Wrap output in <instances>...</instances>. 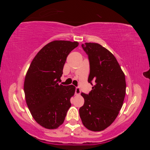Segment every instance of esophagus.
Instances as JSON below:
<instances>
[{"label":"esophagus","mask_w":150,"mask_h":150,"mask_svg":"<svg viewBox=\"0 0 150 150\" xmlns=\"http://www.w3.org/2000/svg\"><path fill=\"white\" fill-rule=\"evenodd\" d=\"M81 90L79 87H76L75 88V95H80Z\"/></svg>","instance_id":"34e87169"}]
</instances>
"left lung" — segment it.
Segmentation results:
<instances>
[{
    "label": "left lung",
    "mask_w": 150,
    "mask_h": 150,
    "mask_svg": "<svg viewBox=\"0 0 150 150\" xmlns=\"http://www.w3.org/2000/svg\"><path fill=\"white\" fill-rule=\"evenodd\" d=\"M90 65L88 82L94 85L79 108L82 122L88 130L102 131L113 122L122 106L126 95L125 75L116 57L96 43L81 45Z\"/></svg>",
    "instance_id": "8db88e82"
}]
</instances>
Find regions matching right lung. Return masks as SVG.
Masks as SVG:
<instances>
[{"mask_svg":"<svg viewBox=\"0 0 150 150\" xmlns=\"http://www.w3.org/2000/svg\"><path fill=\"white\" fill-rule=\"evenodd\" d=\"M78 45L64 40L49 43L35 55L27 71L24 84L26 104L32 117L45 128L62 125L71 106L75 87L59 83L67 55Z\"/></svg>","mask_w":150,"mask_h":150,"instance_id":"right-lung-1","label":"right lung"}]
</instances>
